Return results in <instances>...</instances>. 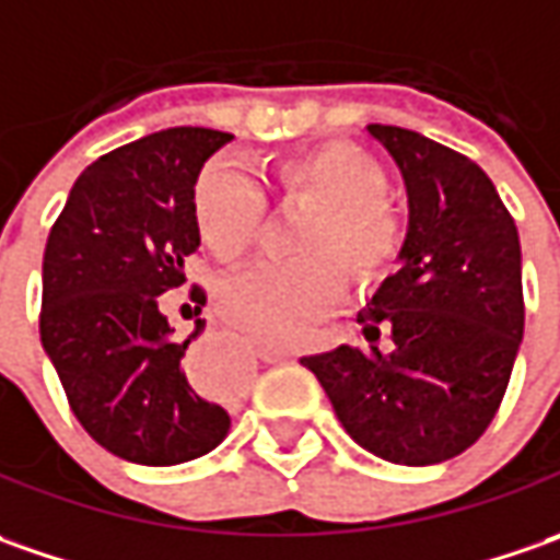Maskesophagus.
Returning <instances> with one entry per match:
<instances>
[{
	"instance_id": "obj_1",
	"label": "esophagus",
	"mask_w": 560,
	"mask_h": 560,
	"mask_svg": "<svg viewBox=\"0 0 560 560\" xmlns=\"http://www.w3.org/2000/svg\"><path fill=\"white\" fill-rule=\"evenodd\" d=\"M257 353H260V359H266V362H288V359L294 357L291 350H284V347H272V343H260V347H257Z\"/></svg>"
}]
</instances>
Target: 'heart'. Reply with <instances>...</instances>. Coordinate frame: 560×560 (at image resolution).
<instances>
[{
	"label": "heart",
	"mask_w": 560,
	"mask_h": 560,
	"mask_svg": "<svg viewBox=\"0 0 560 560\" xmlns=\"http://www.w3.org/2000/svg\"><path fill=\"white\" fill-rule=\"evenodd\" d=\"M288 198L313 203L298 232V260H266L217 288V310L262 343H298L338 303L343 270L357 281L377 276L396 257L399 220L384 201V173L343 142H322L276 166ZM191 210L203 244L220 260H238L262 220L260 183L235 161L201 170Z\"/></svg>",
	"instance_id": "obj_1"
}]
</instances>
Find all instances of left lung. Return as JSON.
<instances>
[{
	"instance_id": "8db88e82",
	"label": "left lung",
	"mask_w": 560,
	"mask_h": 560,
	"mask_svg": "<svg viewBox=\"0 0 560 560\" xmlns=\"http://www.w3.org/2000/svg\"><path fill=\"white\" fill-rule=\"evenodd\" d=\"M365 132L402 176L406 238L396 272L359 310L365 343L300 362L362 450L424 468L477 443L505 396L524 338L521 242L465 154L402 126Z\"/></svg>"
}]
</instances>
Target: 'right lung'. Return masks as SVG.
Instances as JSON below:
<instances>
[{"mask_svg": "<svg viewBox=\"0 0 560 560\" xmlns=\"http://www.w3.org/2000/svg\"><path fill=\"white\" fill-rule=\"evenodd\" d=\"M232 136L173 126L80 173L43 257V350L86 434L117 458L170 468L217 450L232 418L188 381L161 294L185 281L201 232L191 210L201 166ZM191 298L203 303L195 288Z\"/></svg>", "mask_w": 560, "mask_h": 560, "instance_id": "right-lung-1", "label": "right lung"}]
</instances>
